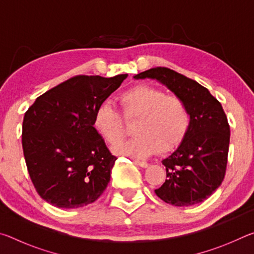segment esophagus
Listing matches in <instances>:
<instances>
[{"instance_id":"1","label":"esophagus","mask_w":254,"mask_h":254,"mask_svg":"<svg viewBox=\"0 0 254 254\" xmlns=\"http://www.w3.org/2000/svg\"><path fill=\"white\" fill-rule=\"evenodd\" d=\"M134 163H135V165H137V166L142 167V168H147V167H148V163L145 162V161H139V160H135V161H134Z\"/></svg>"}]
</instances>
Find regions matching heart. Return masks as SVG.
Listing matches in <instances>:
<instances>
[{
  "label": "heart",
  "mask_w": 254,
  "mask_h": 254,
  "mask_svg": "<svg viewBox=\"0 0 254 254\" xmlns=\"http://www.w3.org/2000/svg\"><path fill=\"white\" fill-rule=\"evenodd\" d=\"M123 117L135 121L134 137L121 141L114 152L131 158H147L154 152L175 150L186 136L190 117L182 98L166 95L161 88L140 84L120 95ZM93 127L107 143L115 144L126 133L122 115L110 102H103L94 113Z\"/></svg>",
  "instance_id": "b5f03b06"
}]
</instances>
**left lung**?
<instances>
[{
  "label": "left lung",
  "instance_id": "8db88e82",
  "mask_svg": "<svg viewBox=\"0 0 254 254\" xmlns=\"http://www.w3.org/2000/svg\"><path fill=\"white\" fill-rule=\"evenodd\" d=\"M134 78L166 85L182 98L190 117L183 142L162 160L167 179L154 192L174 206L201 203L221 186L226 171L230 126L221 103L204 86L166 67L151 68Z\"/></svg>",
  "mask_w": 254,
  "mask_h": 254
}]
</instances>
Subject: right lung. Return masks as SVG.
<instances>
[{
    "label": "right lung",
    "mask_w": 254,
    "mask_h": 254,
    "mask_svg": "<svg viewBox=\"0 0 254 254\" xmlns=\"http://www.w3.org/2000/svg\"><path fill=\"white\" fill-rule=\"evenodd\" d=\"M127 74L78 75L49 89L25 112L22 148L38 194L59 208L92 204L110 183L117 157L93 127L96 107Z\"/></svg>",
    "instance_id": "obj_1"
}]
</instances>
